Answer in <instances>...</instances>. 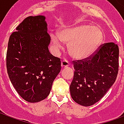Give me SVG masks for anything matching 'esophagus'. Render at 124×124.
Instances as JSON below:
<instances>
[{"label": "esophagus", "instance_id": "34e87169", "mask_svg": "<svg viewBox=\"0 0 124 124\" xmlns=\"http://www.w3.org/2000/svg\"><path fill=\"white\" fill-rule=\"evenodd\" d=\"M69 66V62L68 61H67L66 60H63L61 62V67L62 68H67Z\"/></svg>", "mask_w": 124, "mask_h": 124}]
</instances>
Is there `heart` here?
Instances as JSON below:
<instances>
[{
  "label": "heart",
  "instance_id": "heart-1",
  "mask_svg": "<svg viewBox=\"0 0 124 124\" xmlns=\"http://www.w3.org/2000/svg\"><path fill=\"white\" fill-rule=\"evenodd\" d=\"M51 40L56 48L61 42L68 44V52L75 59H84L94 54L104 39L102 30L98 26L77 24L64 26L58 33H51Z\"/></svg>",
  "mask_w": 124,
  "mask_h": 124
}]
</instances>
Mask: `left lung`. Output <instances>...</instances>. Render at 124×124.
<instances>
[{"label": "left lung", "mask_w": 124, "mask_h": 124, "mask_svg": "<svg viewBox=\"0 0 124 124\" xmlns=\"http://www.w3.org/2000/svg\"><path fill=\"white\" fill-rule=\"evenodd\" d=\"M118 56V46L110 42L90 58L74 62V77L70 87L73 100L85 107L98 102L116 79Z\"/></svg>", "instance_id": "obj_1"}]
</instances>
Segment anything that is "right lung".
Returning a JSON list of instances; mask_svg holds the SVG:
<instances>
[{
    "instance_id": "1",
    "label": "right lung",
    "mask_w": 124,
    "mask_h": 124,
    "mask_svg": "<svg viewBox=\"0 0 124 124\" xmlns=\"http://www.w3.org/2000/svg\"><path fill=\"white\" fill-rule=\"evenodd\" d=\"M50 41L44 15L25 18L9 39L8 74L17 93L28 102L46 98L61 70L60 58L49 51Z\"/></svg>"
}]
</instances>
